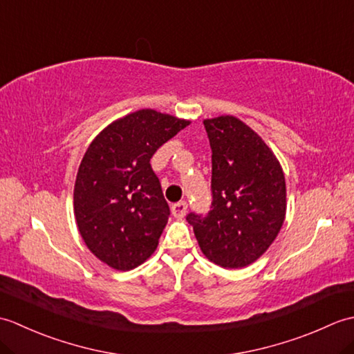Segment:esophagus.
<instances>
[{
  "instance_id": "obj_1",
  "label": "esophagus",
  "mask_w": 354,
  "mask_h": 354,
  "mask_svg": "<svg viewBox=\"0 0 354 354\" xmlns=\"http://www.w3.org/2000/svg\"><path fill=\"white\" fill-rule=\"evenodd\" d=\"M187 213V202L181 201L171 205V214L175 217H184Z\"/></svg>"
}]
</instances>
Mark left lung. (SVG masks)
I'll return each instance as SVG.
<instances>
[{
    "label": "left lung",
    "mask_w": 354,
    "mask_h": 354,
    "mask_svg": "<svg viewBox=\"0 0 354 354\" xmlns=\"http://www.w3.org/2000/svg\"><path fill=\"white\" fill-rule=\"evenodd\" d=\"M212 147V209L190 213L201 251L214 265H251L272 245L286 217L280 162L259 133L232 115L204 120Z\"/></svg>",
    "instance_id": "8db88e82"
}]
</instances>
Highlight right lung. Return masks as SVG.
Here are the masks:
<instances>
[{
    "label": "right lung",
    "instance_id": "add662e5",
    "mask_svg": "<svg viewBox=\"0 0 354 354\" xmlns=\"http://www.w3.org/2000/svg\"><path fill=\"white\" fill-rule=\"evenodd\" d=\"M189 124L140 109L89 145L74 184V216L88 250L108 266L131 270L155 252L170 208L150 158Z\"/></svg>",
    "mask_w": 354,
    "mask_h": 354
}]
</instances>
